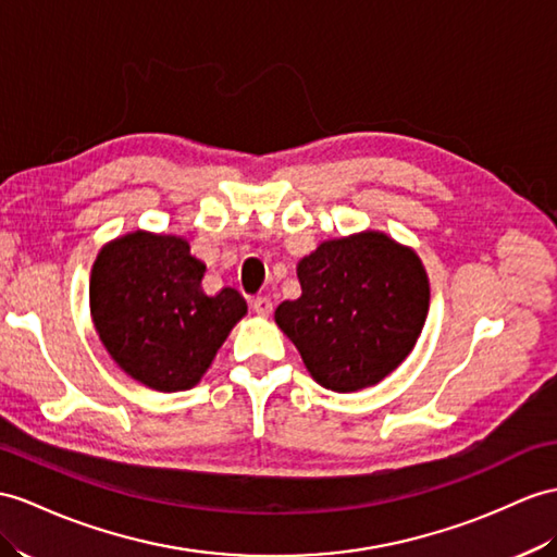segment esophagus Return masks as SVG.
<instances>
[{
    "instance_id": "34e87169",
    "label": "esophagus",
    "mask_w": 557,
    "mask_h": 557,
    "mask_svg": "<svg viewBox=\"0 0 557 557\" xmlns=\"http://www.w3.org/2000/svg\"><path fill=\"white\" fill-rule=\"evenodd\" d=\"M252 309H255V314L269 317V314H271V309H274V305H271V300H269L267 295H257L255 300H252Z\"/></svg>"
}]
</instances>
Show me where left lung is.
<instances>
[{
    "label": "left lung",
    "instance_id": "8db88e82",
    "mask_svg": "<svg viewBox=\"0 0 557 557\" xmlns=\"http://www.w3.org/2000/svg\"><path fill=\"white\" fill-rule=\"evenodd\" d=\"M302 295L276 307L314 381L333 392L381 383L411 355L430 307L420 257L383 232L323 240L297 262Z\"/></svg>",
    "mask_w": 557,
    "mask_h": 557
}]
</instances>
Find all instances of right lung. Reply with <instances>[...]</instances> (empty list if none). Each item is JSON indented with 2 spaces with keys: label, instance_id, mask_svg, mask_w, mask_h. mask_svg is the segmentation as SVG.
I'll return each mask as SVG.
<instances>
[{
  "label": "right lung",
  "instance_id": "right-lung-1",
  "mask_svg": "<svg viewBox=\"0 0 557 557\" xmlns=\"http://www.w3.org/2000/svg\"><path fill=\"white\" fill-rule=\"evenodd\" d=\"M206 264L182 236L132 232L91 267L94 329L111 359L158 392L194 387L248 305L234 288L202 290Z\"/></svg>",
  "mask_w": 557,
  "mask_h": 557
}]
</instances>
